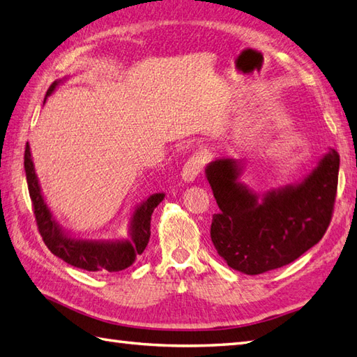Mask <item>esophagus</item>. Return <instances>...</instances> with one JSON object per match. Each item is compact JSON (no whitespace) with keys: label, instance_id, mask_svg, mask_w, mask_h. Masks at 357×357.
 <instances>
[{"label":"esophagus","instance_id":"obj_1","mask_svg":"<svg viewBox=\"0 0 357 357\" xmlns=\"http://www.w3.org/2000/svg\"><path fill=\"white\" fill-rule=\"evenodd\" d=\"M201 169H202V156L193 155L184 164L183 172H181V179H183L184 183H193L196 176L201 173Z\"/></svg>","mask_w":357,"mask_h":357}]
</instances>
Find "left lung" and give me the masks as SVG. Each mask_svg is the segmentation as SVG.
Listing matches in <instances>:
<instances>
[{"label":"left lung","instance_id":"left-lung-1","mask_svg":"<svg viewBox=\"0 0 357 357\" xmlns=\"http://www.w3.org/2000/svg\"><path fill=\"white\" fill-rule=\"evenodd\" d=\"M242 159L216 158L206 167L219 213L211 242L229 267L245 275L280 268L316 245L335 206L339 153L330 149L304 179L257 195L239 178Z\"/></svg>","mask_w":357,"mask_h":357}]
</instances>
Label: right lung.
Here are the masks:
<instances>
[{
  "mask_svg": "<svg viewBox=\"0 0 357 357\" xmlns=\"http://www.w3.org/2000/svg\"><path fill=\"white\" fill-rule=\"evenodd\" d=\"M67 78L69 77L53 82L47 93H45V100ZM24 170L29 195L35 210L38 230H40L44 244L47 245L50 252L61 257L64 262L87 271L115 273L133 265L136 257L141 256L144 250H146L150 239L151 213L162 202L165 196L164 193L150 195L146 201H142L135 207L130 216V222H128V234L126 238L86 239L66 230L59 224L58 219L53 216L50 207L44 199L40 181H38L36 176L29 142L24 151Z\"/></svg>",
  "mask_w": 357,
  "mask_h": 357,
  "instance_id": "add662e5",
  "label": "right lung"
}]
</instances>
